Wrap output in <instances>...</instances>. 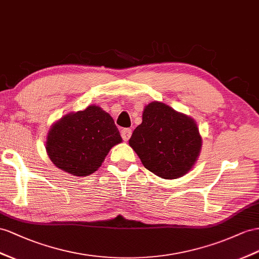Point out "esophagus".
<instances>
[{"instance_id": "34e87169", "label": "esophagus", "mask_w": 259, "mask_h": 259, "mask_svg": "<svg viewBox=\"0 0 259 259\" xmlns=\"http://www.w3.org/2000/svg\"><path fill=\"white\" fill-rule=\"evenodd\" d=\"M132 135V130L129 129V128H125V129H122L121 130V137L124 141H128L130 137Z\"/></svg>"}]
</instances>
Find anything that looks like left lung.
I'll use <instances>...</instances> for the list:
<instances>
[{"label": "left lung", "instance_id": "left-lung-1", "mask_svg": "<svg viewBox=\"0 0 259 259\" xmlns=\"http://www.w3.org/2000/svg\"><path fill=\"white\" fill-rule=\"evenodd\" d=\"M129 145L145 168L165 180H175L193 168L202 138L193 118L164 103L152 102L144 107L142 122Z\"/></svg>", "mask_w": 259, "mask_h": 259}]
</instances>
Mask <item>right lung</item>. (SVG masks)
Instances as JSON below:
<instances>
[{"instance_id":"1","label":"right lung","mask_w":259,"mask_h":259,"mask_svg":"<svg viewBox=\"0 0 259 259\" xmlns=\"http://www.w3.org/2000/svg\"><path fill=\"white\" fill-rule=\"evenodd\" d=\"M122 139L114 119L97 105L69 112L51 125L46 151L58 168L85 177L102 166L108 152Z\"/></svg>"}]
</instances>
